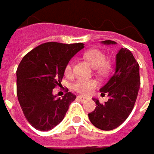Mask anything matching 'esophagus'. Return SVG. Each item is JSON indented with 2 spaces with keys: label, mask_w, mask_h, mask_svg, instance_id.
I'll use <instances>...</instances> for the list:
<instances>
[{
  "label": "esophagus",
  "mask_w": 154,
  "mask_h": 154,
  "mask_svg": "<svg viewBox=\"0 0 154 154\" xmlns=\"http://www.w3.org/2000/svg\"><path fill=\"white\" fill-rule=\"evenodd\" d=\"M78 99L79 100H81L82 102H84V101H86L87 99H88V97H86V96H82V95H78Z\"/></svg>",
  "instance_id": "1"
}]
</instances>
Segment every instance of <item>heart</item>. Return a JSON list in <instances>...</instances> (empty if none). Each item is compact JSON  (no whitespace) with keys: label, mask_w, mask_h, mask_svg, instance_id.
<instances>
[{"label":"heart","mask_w":154,"mask_h":154,"mask_svg":"<svg viewBox=\"0 0 154 154\" xmlns=\"http://www.w3.org/2000/svg\"><path fill=\"white\" fill-rule=\"evenodd\" d=\"M84 57L86 60L91 64V66L95 67L96 72L102 75L107 76L112 71V63L109 60H106L104 52L97 49H92L85 52ZM72 71V64L69 62L66 68L65 72L66 74H70ZM97 86V82L94 79H87V78H80L72 85V88L81 94H88Z\"/></svg>","instance_id":"obj_1"}]
</instances>
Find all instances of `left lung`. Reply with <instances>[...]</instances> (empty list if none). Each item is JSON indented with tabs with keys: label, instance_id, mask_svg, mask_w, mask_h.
Instances as JSON below:
<instances>
[{
	"label": "left lung",
	"instance_id": "8db88e82",
	"mask_svg": "<svg viewBox=\"0 0 154 154\" xmlns=\"http://www.w3.org/2000/svg\"><path fill=\"white\" fill-rule=\"evenodd\" d=\"M103 44L116 45V42L105 40ZM139 88L138 63L130 50L121 48L116 56L114 74L100 89L101 94H108L109 99L104 104L93 99L96 107L88 114L92 125L103 131H110L121 125L133 109Z\"/></svg>",
	"mask_w": 154,
	"mask_h": 154
}]
</instances>
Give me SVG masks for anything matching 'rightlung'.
Returning a JSON list of instances; mask_svg holds the SVG:
<instances>
[{
	"label": "right lung",
	"mask_w": 154,
	"mask_h": 154,
	"mask_svg": "<svg viewBox=\"0 0 154 154\" xmlns=\"http://www.w3.org/2000/svg\"><path fill=\"white\" fill-rule=\"evenodd\" d=\"M82 48V43H45L28 52L20 62L17 98L25 118L35 129L46 131L58 125L75 100L76 95L71 92L57 98L52 89L60 87L66 65Z\"/></svg>",
	"instance_id": "1"
}]
</instances>
